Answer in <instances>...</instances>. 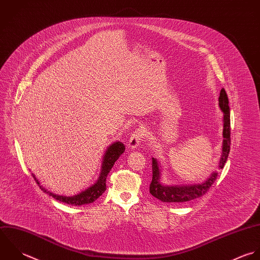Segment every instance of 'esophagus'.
<instances>
[{
  "label": "esophagus",
  "mask_w": 260,
  "mask_h": 260,
  "mask_svg": "<svg viewBox=\"0 0 260 260\" xmlns=\"http://www.w3.org/2000/svg\"><path fill=\"white\" fill-rule=\"evenodd\" d=\"M143 137H144V130L141 129V128L136 129V130L132 133V135H131L129 141H128V146H129V148H131V149L137 148V147L140 145L141 140H142Z\"/></svg>",
  "instance_id": "obj_1"
}]
</instances>
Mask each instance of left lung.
Wrapping results in <instances>:
<instances>
[{
	"label": "left lung",
	"instance_id": "8db88e82",
	"mask_svg": "<svg viewBox=\"0 0 260 260\" xmlns=\"http://www.w3.org/2000/svg\"><path fill=\"white\" fill-rule=\"evenodd\" d=\"M219 106L223 112V145L219 168L223 169L230 152V108L227 93L224 88L220 91ZM160 166L155 158H152V180L149 186L150 193L165 203H182L203 197L216 180L218 173H213L203 183L188 185H164L160 181Z\"/></svg>",
	"mask_w": 260,
	"mask_h": 260
}]
</instances>
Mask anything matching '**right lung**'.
Returning <instances> with one entry per match:
<instances>
[{
	"instance_id": "obj_1",
	"label": "right lung",
	"mask_w": 260,
	"mask_h": 260,
	"mask_svg": "<svg viewBox=\"0 0 260 260\" xmlns=\"http://www.w3.org/2000/svg\"><path fill=\"white\" fill-rule=\"evenodd\" d=\"M125 151V146L123 143L121 142H115L113 144H111L108 149L106 150V153L104 155L103 158V162H102V170L100 176L96 180L95 183H93L91 186H89L87 189L82 191L79 194L73 196V197H64V196H58V194H54L52 192L47 191L45 188H43L42 186H40V188L47 192L49 196H51L52 198H54L55 200L69 204V205H74V206H82V205H86V204H90L92 202H94L101 194H103V192L106 190V179L107 176L110 173V171L112 170L114 164L117 161V159L120 157V155ZM33 177L35 178L36 182L38 183V185H40L39 181L36 179V177L33 175Z\"/></svg>"
}]
</instances>
